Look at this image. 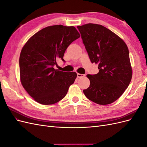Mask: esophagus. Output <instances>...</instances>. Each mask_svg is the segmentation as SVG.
<instances>
[{"instance_id":"esophagus-1","label":"esophagus","mask_w":147,"mask_h":147,"mask_svg":"<svg viewBox=\"0 0 147 147\" xmlns=\"http://www.w3.org/2000/svg\"><path fill=\"white\" fill-rule=\"evenodd\" d=\"M84 75H83V74H81L77 73V78H82V77H84Z\"/></svg>"}]
</instances>
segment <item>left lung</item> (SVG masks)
I'll return each instance as SVG.
<instances>
[{
	"instance_id": "8db88e82",
	"label": "left lung",
	"mask_w": 147,
	"mask_h": 147,
	"mask_svg": "<svg viewBox=\"0 0 147 147\" xmlns=\"http://www.w3.org/2000/svg\"><path fill=\"white\" fill-rule=\"evenodd\" d=\"M92 63L99 72L88 74L90 85L83 92L99 105L113 103L129 84L132 75L128 48L117 34L104 26L89 23L77 26Z\"/></svg>"
}]
</instances>
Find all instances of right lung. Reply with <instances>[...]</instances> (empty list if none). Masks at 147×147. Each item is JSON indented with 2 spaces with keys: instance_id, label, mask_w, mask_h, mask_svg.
Listing matches in <instances>:
<instances>
[{
  "instance_id": "obj_1",
  "label": "right lung",
  "mask_w": 147,
  "mask_h": 147,
  "mask_svg": "<svg viewBox=\"0 0 147 147\" xmlns=\"http://www.w3.org/2000/svg\"><path fill=\"white\" fill-rule=\"evenodd\" d=\"M80 37L74 26L55 25L39 30L26 43L20 56V80L32 98L43 105L63 99L77 78L75 72L55 69L66 49Z\"/></svg>"
}]
</instances>
